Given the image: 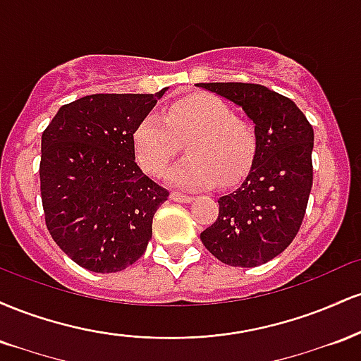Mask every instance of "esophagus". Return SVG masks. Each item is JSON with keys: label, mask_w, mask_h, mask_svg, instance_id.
Here are the masks:
<instances>
[{"label": "esophagus", "mask_w": 361, "mask_h": 361, "mask_svg": "<svg viewBox=\"0 0 361 361\" xmlns=\"http://www.w3.org/2000/svg\"><path fill=\"white\" fill-rule=\"evenodd\" d=\"M169 198H171L173 202H180V204H190V202H193V197H190V195L178 193V192H173L171 195H169Z\"/></svg>", "instance_id": "obj_1"}]
</instances>
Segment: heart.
Segmentation results:
<instances>
[{
	"label": "heart",
	"instance_id": "heart-1",
	"mask_svg": "<svg viewBox=\"0 0 361 361\" xmlns=\"http://www.w3.org/2000/svg\"><path fill=\"white\" fill-rule=\"evenodd\" d=\"M186 140L190 156L169 173L173 185L202 190L238 183L250 169L256 151L252 128L234 117L226 102L210 93H195L163 111H149L134 130L139 163L161 176Z\"/></svg>",
	"mask_w": 361,
	"mask_h": 361
}]
</instances>
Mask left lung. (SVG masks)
<instances>
[{
	"instance_id": "1",
	"label": "left lung",
	"mask_w": 361,
	"mask_h": 361,
	"mask_svg": "<svg viewBox=\"0 0 361 361\" xmlns=\"http://www.w3.org/2000/svg\"><path fill=\"white\" fill-rule=\"evenodd\" d=\"M241 106L255 123L256 151L246 180L219 198V217L200 234L229 267L252 268L279 256L304 221L312 188L314 130L290 98L251 82H198Z\"/></svg>"
}]
</instances>
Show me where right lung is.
Segmentation results:
<instances>
[{
  "label": "right lung",
  "instance_id": "add662e5",
  "mask_svg": "<svg viewBox=\"0 0 361 361\" xmlns=\"http://www.w3.org/2000/svg\"><path fill=\"white\" fill-rule=\"evenodd\" d=\"M154 94L98 93L61 106L42 134L40 195L52 239L94 273L126 270L146 251L168 192L135 163L134 130Z\"/></svg>",
  "mask_w": 361,
  "mask_h": 361
}]
</instances>
